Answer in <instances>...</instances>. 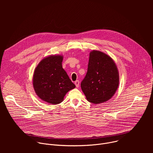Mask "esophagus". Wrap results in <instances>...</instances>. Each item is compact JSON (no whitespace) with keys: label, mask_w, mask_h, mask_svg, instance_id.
Listing matches in <instances>:
<instances>
[{"label":"esophagus","mask_w":153,"mask_h":153,"mask_svg":"<svg viewBox=\"0 0 153 153\" xmlns=\"http://www.w3.org/2000/svg\"><path fill=\"white\" fill-rule=\"evenodd\" d=\"M74 83H75V85H76V86L77 88H78V87L79 86V83H80L79 81V80H76V81H75Z\"/></svg>","instance_id":"34e87169"}]
</instances>
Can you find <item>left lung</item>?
<instances>
[{"instance_id":"obj_1","label":"left lung","mask_w":153,"mask_h":153,"mask_svg":"<svg viewBox=\"0 0 153 153\" xmlns=\"http://www.w3.org/2000/svg\"><path fill=\"white\" fill-rule=\"evenodd\" d=\"M119 83V71L113 59L100 51H91L88 71L80 85L87 100L94 104L106 102L114 96Z\"/></svg>"}]
</instances>
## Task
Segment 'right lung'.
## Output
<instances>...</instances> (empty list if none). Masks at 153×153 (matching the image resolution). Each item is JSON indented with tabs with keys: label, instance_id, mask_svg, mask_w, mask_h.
Wrapping results in <instances>:
<instances>
[{
	"label": "right lung",
	"instance_id": "add662e5",
	"mask_svg": "<svg viewBox=\"0 0 153 153\" xmlns=\"http://www.w3.org/2000/svg\"><path fill=\"white\" fill-rule=\"evenodd\" d=\"M63 56L51 55L43 58L35 68L33 85L38 97L51 104H58L76 86L62 68Z\"/></svg>",
	"mask_w": 153,
	"mask_h": 153
}]
</instances>
